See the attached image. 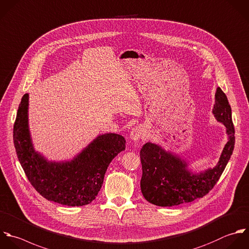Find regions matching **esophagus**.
<instances>
[{"label": "esophagus", "instance_id": "obj_1", "mask_svg": "<svg viewBox=\"0 0 249 249\" xmlns=\"http://www.w3.org/2000/svg\"><path fill=\"white\" fill-rule=\"evenodd\" d=\"M143 134H142V130L140 127H135L132 129L131 133H130V138L131 140H133L134 142H138L141 139H142Z\"/></svg>", "mask_w": 249, "mask_h": 249}]
</instances>
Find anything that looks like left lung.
Listing matches in <instances>:
<instances>
[{"label":"left lung","mask_w":249,"mask_h":249,"mask_svg":"<svg viewBox=\"0 0 249 249\" xmlns=\"http://www.w3.org/2000/svg\"><path fill=\"white\" fill-rule=\"evenodd\" d=\"M213 113L226 127L228 142L219 161L213 169L200 173L188 170V163L160 145L146 142L141 152L142 177L141 189L149 203L159 207H175L206 196L216 184L231 158L235 146L232 110L225 93L216 89Z\"/></svg>","instance_id":"8db88e82"}]
</instances>
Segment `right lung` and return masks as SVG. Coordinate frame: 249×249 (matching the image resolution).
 I'll return each mask as SVG.
<instances>
[{
	"instance_id": "1",
	"label": "right lung",
	"mask_w": 249,
	"mask_h": 249,
	"mask_svg": "<svg viewBox=\"0 0 249 249\" xmlns=\"http://www.w3.org/2000/svg\"><path fill=\"white\" fill-rule=\"evenodd\" d=\"M28 106L29 94H25L13 126V142L29 181L48 201L69 207L90 204L103 185L109 163L125 150V139L113 133L100 135L71 161H47L34 149Z\"/></svg>"
}]
</instances>
